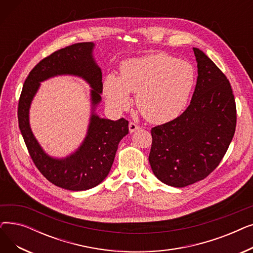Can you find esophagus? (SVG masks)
Wrapping results in <instances>:
<instances>
[{"mask_svg": "<svg viewBox=\"0 0 253 253\" xmlns=\"http://www.w3.org/2000/svg\"><path fill=\"white\" fill-rule=\"evenodd\" d=\"M140 127H139V125H137L136 123H134V122H130L129 123V131L131 132H134V131H136V130H138Z\"/></svg>", "mask_w": 253, "mask_h": 253, "instance_id": "obj_1", "label": "esophagus"}]
</instances>
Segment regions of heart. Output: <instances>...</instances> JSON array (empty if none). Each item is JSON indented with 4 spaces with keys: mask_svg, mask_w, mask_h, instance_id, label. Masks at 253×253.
Masks as SVG:
<instances>
[{
    "mask_svg": "<svg viewBox=\"0 0 253 253\" xmlns=\"http://www.w3.org/2000/svg\"><path fill=\"white\" fill-rule=\"evenodd\" d=\"M196 82L192 63L168 54H150L124 61L120 76L104 78L103 93L116 111L130 105L129 93H136V105L148 121L166 123L177 118L187 106Z\"/></svg>",
    "mask_w": 253,
    "mask_h": 253,
    "instance_id": "heart-1",
    "label": "heart"
}]
</instances>
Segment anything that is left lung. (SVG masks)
Listing matches in <instances>:
<instances>
[{
    "mask_svg": "<svg viewBox=\"0 0 253 253\" xmlns=\"http://www.w3.org/2000/svg\"><path fill=\"white\" fill-rule=\"evenodd\" d=\"M193 49L198 78L190 105L179 117L151 130L152 170L175 188L206 178L219 165L237 123L229 80L203 51Z\"/></svg>",
    "mask_w": 253,
    "mask_h": 253,
    "instance_id": "8db88e82",
    "label": "left lung"
}]
</instances>
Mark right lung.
I'll list each match as a JSON object with an SVG mask.
<instances>
[{"instance_id": "obj_1", "label": "right lung", "mask_w": 253, "mask_h": 253, "mask_svg": "<svg viewBox=\"0 0 253 253\" xmlns=\"http://www.w3.org/2000/svg\"><path fill=\"white\" fill-rule=\"evenodd\" d=\"M93 46L91 42L77 43L42 59L25 79L18 101L19 129L34 164L51 183L70 191L92 189L106 177L120 140L128 134L129 122L124 118L112 121L93 114L81 147L70 157L58 160L46 155L34 137L29 110L40 82L57 75H75L85 79L93 89L91 99L95 108L101 100L102 75L92 57Z\"/></svg>"}]
</instances>
